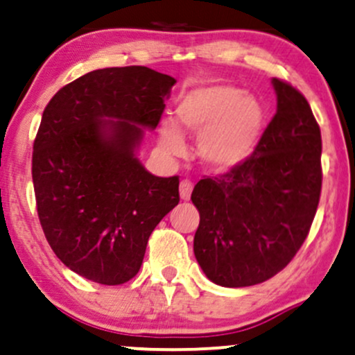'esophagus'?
Segmentation results:
<instances>
[{
    "mask_svg": "<svg viewBox=\"0 0 355 355\" xmlns=\"http://www.w3.org/2000/svg\"><path fill=\"white\" fill-rule=\"evenodd\" d=\"M191 190H193V183H191L190 180L180 182V198L182 200H190Z\"/></svg>",
    "mask_w": 355,
    "mask_h": 355,
    "instance_id": "esophagus-1",
    "label": "esophagus"
}]
</instances>
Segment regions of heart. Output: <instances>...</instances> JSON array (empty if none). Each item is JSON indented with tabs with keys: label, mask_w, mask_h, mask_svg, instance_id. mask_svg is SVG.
Here are the masks:
<instances>
[{
	"label": "heart",
	"mask_w": 355,
	"mask_h": 355,
	"mask_svg": "<svg viewBox=\"0 0 355 355\" xmlns=\"http://www.w3.org/2000/svg\"><path fill=\"white\" fill-rule=\"evenodd\" d=\"M266 110L255 96L232 85H205L183 95L175 108V125L162 121L158 141L168 155H182L183 135L198 137L197 150L211 170L225 172L243 164L259 145Z\"/></svg>",
	"instance_id": "heart-1"
}]
</instances>
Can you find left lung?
Wrapping results in <instances>:
<instances>
[{
	"label": "left lung",
	"instance_id": "8db88e82",
	"mask_svg": "<svg viewBox=\"0 0 355 355\" xmlns=\"http://www.w3.org/2000/svg\"><path fill=\"white\" fill-rule=\"evenodd\" d=\"M277 112L254 153L191 191L200 214L193 252L214 284L248 287L279 274L311 230L322 187V138L311 105L272 78Z\"/></svg>",
	"mask_w": 355,
	"mask_h": 355
}]
</instances>
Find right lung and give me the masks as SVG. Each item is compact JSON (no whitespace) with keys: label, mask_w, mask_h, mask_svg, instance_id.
<instances>
[{"label":"right lung","mask_w":355,"mask_h":355,"mask_svg":"<svg viewBox=\"0 0 355 355\" xmlns=\"http://www.w3.org/2000/svg\"><path fill=\"white\" fill-rule=\"evenodd\" d=\"M177 80L146 67L103 68L63 87L33 145L40 223L70 270L103 285L133 279L160 220L178 205V177H155L137 152Z\"/></svg>","instance_id":"right-lung-1"}]
</instances>
